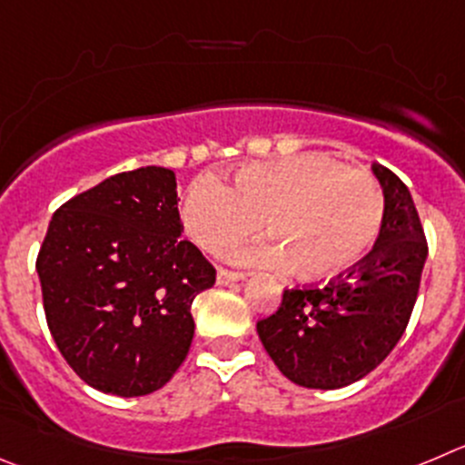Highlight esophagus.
Masks as SVG:
<instances>
[{"instance_id":"obj_1","label":"esophagus","mask_w":465,"mask_h":465,"mask_svg":"<svg viewBox=\"0 0 465 465\" xmlns=\"http://www.w3.org/2000/svg\"><path fill=\"white\" fill-rule=\"evenodd\" d=\"M242 272H236V271H227V268H220L218 271V284L224 286V284H232V282H238L242 280Z\"/></svg>"}]
</instances>
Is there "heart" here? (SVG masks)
Wrapping results in <instances>:
<instances>
[{
    "label": "heart",
    "mask_w": 465,
    "mask_h": 465,
    "mask_svg": "<svg viewBox=\"0 0 465 465\" xmlns=\"http://www.w3.org/2000/svg\"><path fill=\"white\" fill-rule=\"evenodd\" d=\"M383 215V190L370 173L325 153L245 164L232 188L199 176L181 203L185 233L211 254L236 247L266 220L282 250L268 245L262 257L289 259L305 280H335L360 266L379 241Z\"/></svg>",
    "instance_id": "obj_1"
}]
</instances>
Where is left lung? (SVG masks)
Instances as JSON below:
<instances>
[{"label":"left lung","instance_id":"obj_1","mask_svg":"<svg viewBox=\"0 0 465 465\" xmlns=\"http://www.w3.org/2000/svg\"><path fill=\"white\" fill-rule=\"evenodd\" d=\"M385 197L383 229L360 266L328 284L284 289L257 323L277 370L302 388L337 390L364 379L401 340L418 301L427 238L397 173L371 164Z\"/></svg>","mask_w":465,"mask_h":465}]
</instances>
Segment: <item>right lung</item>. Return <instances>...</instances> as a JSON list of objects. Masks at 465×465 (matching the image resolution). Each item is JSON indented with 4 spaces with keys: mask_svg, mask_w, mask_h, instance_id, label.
<instances>
[{
    "mask_svg": "<svg viewBox=\"0 0 465 465\" xmlns=\"http://www.w3.org/2000/svg\"><path fill=\"white\" fill-rule=\"evenodd\" d=\"M176 176L121 172L56 208L36 259L47 328L91 388L142 397L188 355L215 268L181 238Z\"/></svg>",
    "mask_w": 465,
    "mask_h": 465,
    "instance_id": "right-lung-1",
    "label": "right lung"
}]
</instances>
